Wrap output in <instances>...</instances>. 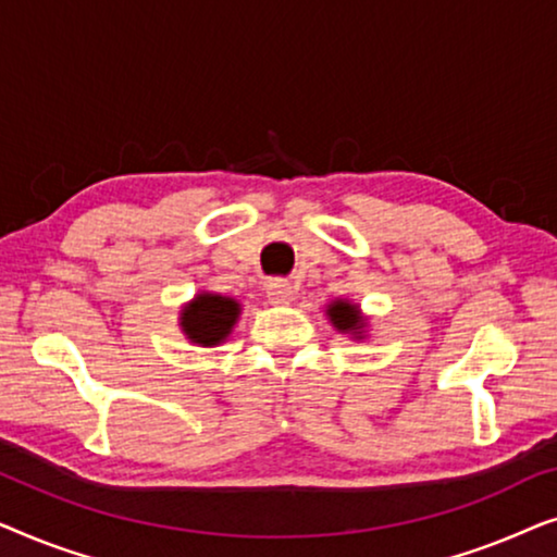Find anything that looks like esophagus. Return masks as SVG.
Masks as SVG:
<instances>
[{
	"mask_svg": "<svg viewBox=\"0 0 557 557\" xmlns=\"http://www.w3.org/2000/svg\"><path fill=\"white\" fill-rule=\"evenodd\" d=\"M265 294H269L271 304L294 301V286L288 284V281H281V278L269 281V284H265Z\"/></svg>",
	"mask_w": 557,
	"mask_h": 557,
	"instance_id": "34e87169",
	"label": "esophagus"
}]
</instances>
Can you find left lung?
Masks as SVG:
<instances>
[{
	"mask_svg": "<svg viewBox=\"0 0 557 557\" xmlns=\"http://www.w3.org/2000/svg\"><path fill=\"white\" fill-rule=\"evenodd\" d=\"M326 314H330V322L337 326L339 332H347V334H355L357 339L364 337V319L360 314V309L355 307V304H349L345 299H337L332 301L330 307H326Z\"/></svg>",
	"mask_w": 557,
	"mask_h": 557,
	"instance_id": "obj_1",
	"label": "left lung"
}]
</instances>
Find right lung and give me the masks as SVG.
I'll use <instances>...</instances> for the list:
<instances>
[{"instance_id": "obj_1", "label": "right lung", "mask_w": 557, "mask_h": 557, "mask_svg": "<svg viewBox=\"0 0 557 557\" xmlns=\"http://www.w3.org/2000/svg\"><path fill=\"white\" fill-rule=\"evenodd\" d=\"M240 317V304L231 296L197 294L185 309L180 311V326L189 342L200 347H215L227 339Z\"/></svg>"}]
</instances>
